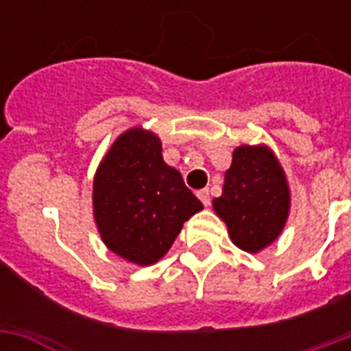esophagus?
<instances>
[{"label":"esophagus","mask_w":351,"mask_h":351,"mask_svg":"<svg viewBox=\"0 0 351 351\" xmlns=\"http://www.w3.org/2000/svg\"><path fill=\"white\" fill-rule=\"evenodd\" d=\"M197 197L200 198V202H202L204 206H209V202H211V198H209V191H208V189H200V191L197 193Z\"/></svg>","instance_id":"1"}]
</instances>
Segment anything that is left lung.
<instances>
[{
  "mask_svg": "<svg viewBox=\"0 0 351 351\" xmlns=\"http://www.w3.org/2000/svg\"><path fill=\"white\" fill-rule=\"evenodd\" d=\"M291 195L282 165L271 149L240 145L224 175L213 209L237 247L258 253L280 237L288 222Z\"/></svg>",
  "mask_w": 351,
  "mask_h": 351,
  "instance_id": "1",
  "label": "left lung"
}]
</instances>
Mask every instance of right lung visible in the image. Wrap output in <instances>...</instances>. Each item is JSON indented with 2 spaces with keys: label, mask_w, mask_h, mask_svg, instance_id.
<instances>
[{
  "label": "right lung",
  "mask_w": 351,
  "mask_h": 351,
  "mask_svg": "<svg viewBox=\"0 0 351 351\" xmlns=\"http://www.w3.org/2000/svg\"><path fill=\"white\" fill-rule=\"evenodd\" d=\"M204 206L164 162L153 131L131 127L114 140L95 173L93 215L107 250L136 266L169 251L184 222Z\"/></svg>",
  "instance_id": "right-lung-1"
}]
</instances>
